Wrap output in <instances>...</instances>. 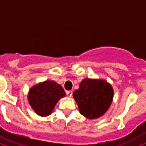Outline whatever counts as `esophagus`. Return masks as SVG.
<instances>
[{
	"instance_id": "1",
	"label": "esophagus",
	"mask_w": 146,
	"mask_h": 146,
	"mask_svg": "<svg viewBox=\"0 0 146 146\" xmlns=\"http://www.w3.org/2000/svg\"><path fill=\"white\" fill-rule=\"evenodd\" d=\"M66 95H67L68 97H72V91H66Z\"/></svg>"
}]
</instances>
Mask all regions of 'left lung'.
Masks as SVG:
<instances>
[{
	"instance_id": "obj_1",
	"label": "left lung",
	"mask_w": 146,
	"mask_h": 146,
	"mask_svg": "<svg viewBox=\"0 0 146 146\" xmlns=\"http://www.w3.org/2000/svg\"><path fill=\"white\" fill-rule=\"evenodd\" d=\"M80 114L90 119H98L105 113L113 102V90L104 80L85 78L79 89L73 92Z\"/></svg>"
}]
</instances>
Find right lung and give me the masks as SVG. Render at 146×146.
Returning <instances> with one entry per match:
<instances>
[{
  "mask_svg": "<svg viewBox=\"0 0 146 146\" xmlns=\"http://www.w3.org/2000/svg\"><path fill=\"white\" fill-rule=\"evenodd\" d=\"M64 96L66 92L60 84L53 80H46L29 90L28 102L36 113L47 116L52 113L56 103Z\"/></svg>",
  "mask_w": 146,
  "mask_h": 146,
  "instance_id": "obj_1",
  "label": "right lung"
}]
</instances>
